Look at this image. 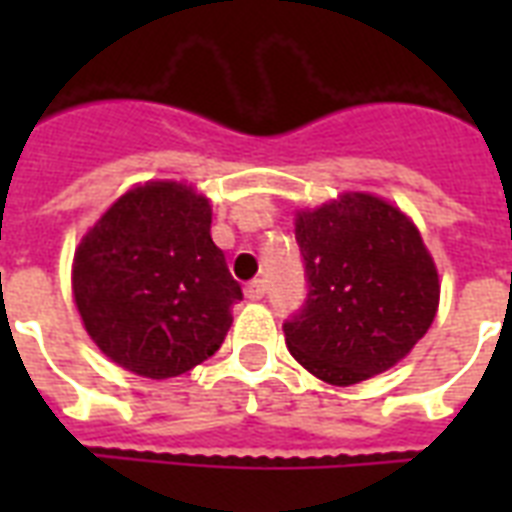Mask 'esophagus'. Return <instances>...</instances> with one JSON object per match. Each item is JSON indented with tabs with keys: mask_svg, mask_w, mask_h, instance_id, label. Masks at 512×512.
Instances as JSON below:
<instances>
[{
	"mask_svg": "<svg viewBox=\"0 0 512 512\" xmlns=\"http://www.w3.org/2000/svg\"><path fill=\"white\" fill-rule=\"evenodd\" d=\"M265 292H268V287H265L263 279L249 281L247 287H244V295H247V300H263Z\"/></svg>",
	"mask_w": 512,
	"mask_h": 512,
	"instance_id": "1",
	"label": "esophagus"
}]
</instances>
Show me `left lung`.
Masks as SVG:
<instances>
[{
	"instance_id": "8db88e82",
	"label": "left lung",
	"mask_w": 512,
	"mask_h": 512,
	"mask_svg": "<svg viewBox=\"0 0 512 512\" xmlns=\"http://www.w3.org/2000/svg\"><path fill=\"white\" fill-rule=\"evenodd\" d=\"M305 303L284 321L289 353L319 380L353 385L401 361L428 332L438 273L401 209L345 193L300 212Z\"/></svg>"
}]
</instances>
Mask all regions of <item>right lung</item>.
<instances>
[{
  "instance_id": "right-lung-1",
  "label": "right lung",
  "mask_w": 512,
  "mask_h": 512,
  "mask_svg": "<svg viewBox=\"0 0 512 512\" xmlns=\"http://www.w3.org/2000/svg\"><path fill=\"white\" fill-rule=\"evenodd\" d=\"M209 225V201L193 188L148 183L124 193L82 239L76 308L119 366L167 380L223 345L244 295Z\"/></svg>"
}]
</instances>
